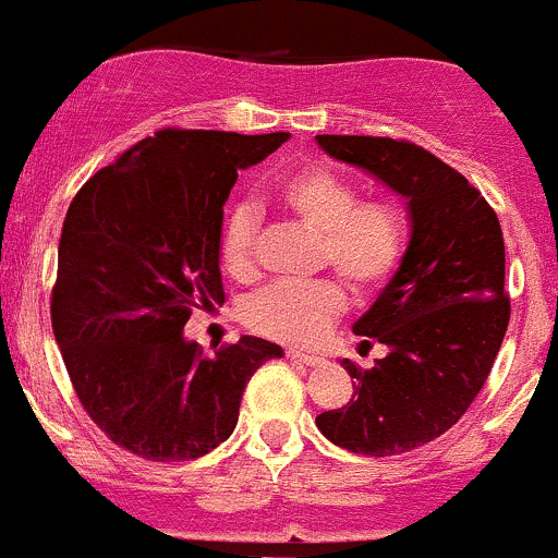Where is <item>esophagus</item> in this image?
Segmentation results:
<instances>
[{
	"mask_svg": "<svg viewBox=\"0 0 558 558\" xmlns=\"http://www.w3.org/2000/svg\"><path fill=\"white\" fill-rule=\"evenodd\" d=\"M286 355H289L294 363H302V366H318V363H320L318 355L302 353V350H289V353H286Z\"/></svg>",
	"mask_w": 558,
	"mask_h": 558,
	"instance_id": "34e87169",
	"label": "esophagus"
}]
</instances>
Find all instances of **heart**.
Here are the masks:
<instances>
[{
	"label": "heart",
	"instance_id": "heart-1",
	"mask_svg": "<svg viewBox=\"0 0 558 558\" xmlns=\"http://www.w3.org/2000/svg\"><path fill=\"white\" fill-rule=\"evenodd\" d=\"M280 210L318 234V259L337 269L357 291L377 289L398 267L407 243V221L387 201L357 203L348 179L326 166L286 173L272 190ZM259 214L251 203L232 205L221 230V264L234 280L256 272ZM344 310V291L333 280L275 283L245 302L243 320L256 333L286 344H310Z\"/></svg>",
	"mask_w": 558,
	"mask_h": 558
}]
</instances>
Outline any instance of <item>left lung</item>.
I'll list each match as a JSON object with an SVG mask.
<instances>
[{"mask_svg": "<svg viewBox=\"0 0 558 558\" xmlns=\"http://www.w3.org/2000/svg\"><path fill=\"white\" fill-rule=\"evenodd\" d=\"M315 141L328 157L398 192L412 221L401 264L353 326L390 353L372 368L342 361L355 379L353 401L318 414L315 425L355 454H401L447 433L468 412L500 353L511 318L500 221L465 175L417 144Z\"/></svg>", "mask_w": 558, "mask_h": 558, "instance_id": "1", "label": "left lung"}]
</instances>
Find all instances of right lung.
<instances>
[{
  "label": "right lung",
  "instance_id": "1",
  "mask_svg": "<svg viewBox=\"0 0 558 558\" xmlns=\"http://www.w3.org/2000/svg\"><path fill=\"white\" fill-rule=\"evenodd\" d=\"M289 138L166 128L69 205L52 333L90 420L144 460H195L227 441L248 379L283 357L259 337L208 357L184 326L192 310L225 302L221 225L238 171Z\"/></svg>",
  "mask_w": 558,
  "mask_h": 558
}]
</instances>
